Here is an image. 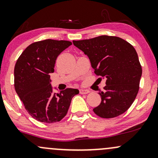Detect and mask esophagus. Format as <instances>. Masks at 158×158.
<instances>
[{"label":"esophagus","instance_id":"obj_1","mask_svg":"<svg viewBox=\"0 0 158 158\" xmlns=\"http://www.w3.org/2000/svg\"><path fill=\"white\" fill-rule=\"evenodd\" d=\"M90 91L89 89H80V93L82 94H86L89 93Z\"/></svg>","mask_w":158,"mask_h":158}]
</instances>
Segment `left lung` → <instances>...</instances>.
Returning a JSON list of instances; mask_svg holds the SVG:
<instances>
[{
    "mask_svg": "<svg viewBox=\"0 0 158 158\" xmlns=\"http://www.w3.org/2000/svg\"><path fill=\"white\" fill-rule=\"evenodd\" d=\"M73 44L88 56L94 73L106 80L104 90L99 92L101 103L94 112L103 118L125 112L138 94L142 75L135 48L123 39L108 35L73 40Z\"/></svg>",
    "mask_w": 158,
    "mask_h": 158,
    "instance_id": "left-lung-1",
    "label": "left lung"
}]
</instances>
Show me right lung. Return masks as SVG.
Segmentation results:
<instances>
[{"label": "right lung", "instance_id": "1", "mask_svg": "<svg viewBox=\"0 0 158 158\" xmlns=\"http://www.w3.org/2000/svg\"><path fill=\"white\" fill-rule=\"evenodd\" d=\"M72 45L68 40L47 39L26 48L14 69L15 89L30 115L43 123L60 121L67 114L72 99L79 93L67 88L53 93L50 74L54 72L57 56Z\"/></svg>", "mask_w": 158, "mask_h": 158}]
</instances>
